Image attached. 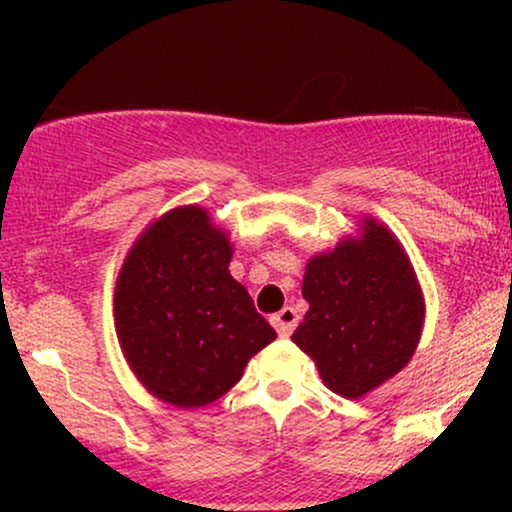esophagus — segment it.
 Listing matches in <instances>:
<instances>
[{
  "mask_svg": "<svg viewBox=\"0 0 512 512\" xmlns=\"http://www.w3.org/2000/svg\"><path fill=\"white\" fill-rule=\"evenodd\" d=\"M272 325L276 327V332H279L281 337H289L298 325V313L291 308V305H286V308H281L279 313L272 315Z\"/></svg>",
  "mask_w": 512,
  "mask_h": 512,
  "instance_id": "obj_1",
  "label": "esophagus"
}]
</instances>
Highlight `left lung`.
<instances>
[{
  "instance_id": "8db88e82",
  "label": "left lung",
  "mask_w": 512,
  "mask_h": 512,
  "mask_svg": "<svg viewBox=\"0 0 512 512\" xmlns=\"http://www.w3.org/2000/svg\"><path fill=\"white\" fill-rule=\"evenodd\" d=\"M308 313L293 342L337 395L356 399L409 363L424 325L416 274L385 226L366 219L363 240H344L308 262Z\"/></svg>"
}]
</instances>
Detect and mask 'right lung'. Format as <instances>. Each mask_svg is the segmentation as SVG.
Listing matches in <instances>:
<instances>
[{
    "label": "right lung",
    "mask_w": 512,
    "mask_h": 512,
    "mask_svg": "<svg viewBox=\"0 0 512 512\" xmlns=\"http://www.w3.org/2000/svg\"><path fill=\"white\" fill-rule=\"evenodd\" d=\"M233 248L207 211H168L117 276L115 325L137 378L163 402L204 407L243 378L276 332L228 272Z\"/></svg>",
    "instance_id": "1"
}]
</instances>
